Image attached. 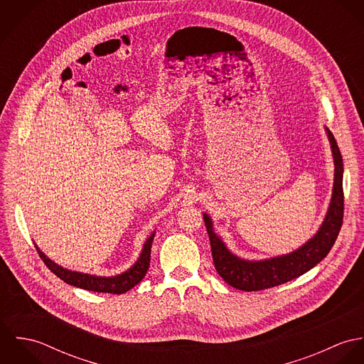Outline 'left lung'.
Returning <instances> with one entry per match:
<instances>
[{"instance_id":"obj_1","label":"left lung","mask_w":364,"mask_h":364,"mask_svg":"<svg viewBox=\"0 0 364 364\" xmlns=\"http://www.w3.org/2000/svg\"><path fill=\"white\" fill-rule=\"evenodd\" d=\"M325 132L335 165L332 198L322 224L306 244L284 255L267 259H244L228 250L223 238L214 231L211 217L206 213L203 214L214 267L230 286L244 291L270 289L304 274L329 254L343 220V162L333 134L328 127H325Z\"/></svg>"}]
</instances>
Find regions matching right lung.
<instances>
[{
	"label": "right lung",
	"instance_id": "1",
	"mask_svg": "<svg viewBox=\"0 0 364 364\" xmlns=\"http://www.w3.org/2000/svg\"><path fill=\"white\" fill-rule=\"evenodd\" d=\"M154 235H156V231L146 240L141 254L133 263V266H130L127 270H124L116 276H97V274H90V273L65 269V267L60 266L58 263L49 259L36 244H35V247L38 250L39 257L46 263V266L57 277L64 280L67 284H71L74 287H80L84 290L97 291V293L123 294V293L129 291L132 287H134L136 284H139L143 280V277L146 276L149 266H150L151 245L154 241Z\"/></svg>",
	"mask_w": 364,
	"mask_h": 364
}]
</instances>
